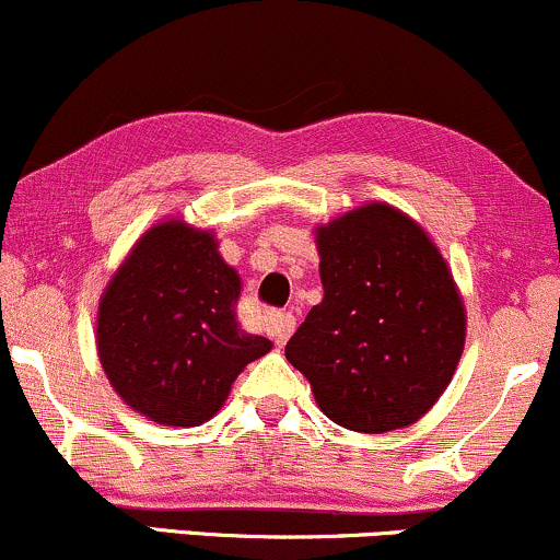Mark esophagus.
Masks as SVG:
<instances>
[{
	"label": "esophagus",
	"instance_id": "obj_1",
	"mask_svg": "<svg viewBox=\"0 0 560 560\" xmlns=\"http://www.w3.org/2000/svg\"><path fill=\"white\" fill-rule=\"evenodd\" d=\"M294 320L292 313H281V311H271L268 313V329H271V337L276 345H284L294 331Z\"/></svg>",
	"mask_w": 560,
	"mask_h": 560
}]
</instances>
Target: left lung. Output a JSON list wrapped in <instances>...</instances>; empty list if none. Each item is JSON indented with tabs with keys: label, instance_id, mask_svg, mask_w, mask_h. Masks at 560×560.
<instances>
[{
	"label": "left lung",
	"instance_id": "8db88e82",
	"mask_svg": "<svg viewBox=\"0 0 560 560\" xmlns=\"http://www.w3.org/2000/svg\"><path fill=\"white\" fill-rule=\"evenodd\" d=\"M324 300L287 342L318 408L352 432L410 427L458 369L466 311L445 258L387 202L316 229Z\"/></svg>",
	"mask_w": 560,
	"mask_h": 560
}]
</instances>
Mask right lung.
<instances>
[{
  "instance_id": "right-lung-1",
  "label": "right lung",
  "mask_w": 560,
  "mask_h": 560,
  "mask_svg": "<svg viewBox=\"0 0 560 560\" xmlns=\"http://www.w3.org/2000/svg\"><path fill=\"white\" fill-rule=\"evenodd\" d=\"M242 279L210 231L171 218L147 231L102 292L96 352L126 405L163 427H199L271 339L236 320Z\"/></svg>"
}]
</instances>
